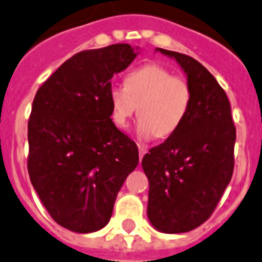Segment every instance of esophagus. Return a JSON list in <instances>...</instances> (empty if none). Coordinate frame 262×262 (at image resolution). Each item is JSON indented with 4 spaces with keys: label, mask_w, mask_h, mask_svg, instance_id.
<instances>
[{
    "label": "esophagus",
    "mask_w": 262,
    "mask_h": 262,
    "mask_svg": "<svg viewBox=\"0 0 262 262\" xmlns=\"http://www.w3.org/2000/svg\"><path fill=\"white\" fill-rule=\"evenodd\" d=\"M147 152V150H146V147H144V146H141V145H139V155H140V160H142V158H144V155Z\"/></svg>",
    "instance_id": "esophagus-1"
}]
</instances>
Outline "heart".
<instances>
[{
  "instance_id": "b5f03b06",
  "label": "heart",
  "mask_w": 262,
  "mask_h": 262,
  "mask_svg": "<svg viewBox=\"0 0 262 262\" xmlns=\"http://www.w3.org/2000/svg\"><path fill=\"white\" fill-rule=\"evenodd\" d=\"M191 96L190 83L184 77L160 64H145L126 75L125 85L110 88L112 120L125 127L139 107L140 136L169 137L187 117Z\"/></svg>"
}]
</instances>
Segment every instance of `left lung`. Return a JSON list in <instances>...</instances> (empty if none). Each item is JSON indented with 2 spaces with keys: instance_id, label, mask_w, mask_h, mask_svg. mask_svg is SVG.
<instances>
[{
  "instance_id": "left-lung-1",
  "label": "left lung",
  "mask_w": 262,
  "mask_h": 262,
  "mask_svg": "<svg viewBox=\"0 0 262 262\" xmlns=\"http://www.w3.org/2000/svg\"><path fill=\"white\" fill-rule=\"evenodd\" d=\"M158 50L177 59L193 96L182 126L142 159L147 215L156 230L182 233L211 217L231 182L236 127L227 94L208 69L185 54Z\"/></svg>"
}]
</instances>
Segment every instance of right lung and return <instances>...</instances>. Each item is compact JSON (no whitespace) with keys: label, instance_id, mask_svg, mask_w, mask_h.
<instances>
[{"label":"right lung","instance_id":"add662e5","mask_svg":"<svg viewBox=\"0 0 262 262\" xmlns=\"http://www.w3.org/2000/svg\"><path fill=\"white\" fill-rule=\"evenodd\" d=\"M136 56L128 44L83 50L35 94L28 170L50 217L90 233L108 223L118 190L139 164L134 140L111 120V78Z\"/></svg>","mask_w":262,"mask_h":262}]
</instances>
